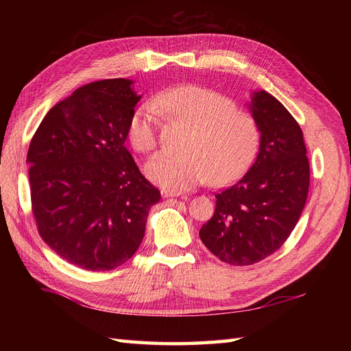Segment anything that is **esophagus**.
I'll use <instances>...</instances> for the list:
<instances>
[{"label":"esophagus","mask_w":351,"mask_h":351,"mask_svg":"<svg viewBox=\"0 0 351 351\" xmlns=\"http://www.w3.org/2000/svg\"><path fill=\"white\" fill-rule=\"evenodd\" d=\"M161 195L162 197H178V196H183L184 193L178 192V190H162Z\"/></svg>","instance_id":"34e87169"}]
</instances>
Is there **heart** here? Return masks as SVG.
I'll return each mask as SVG.
<instances>
[{
    "mask_svg": "<svg viewBox=\"0 0 351 351\" xmlns=\"http://www.w3.org/2000/svg\"><path fill=\"white\" fill-rule=\"evenodd\" d=\"M158 107L192 124L184 152L161 151L145 165L154 183L187 190L206 182L224 184L249 165L259 141L253 117L231 99L209 89L184 84L159 95ZM129 139L136 151L151 152L158 143V114L142 104L129 121Z\"/></svg>",
    "mask_w": 351,
    "mask_h": 351,
    "instance_id": "obj_1",
    "label": "heart"
}]
</instances>
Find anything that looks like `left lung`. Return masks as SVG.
<instances>
[{"label": "left lung", "instance_id": "left-lung-1", "mask_svg": "<svg viewBox=\"0 0 351 351\" xmlns=\"http://www.w3.org/2000/svg\"><path fill=\"white\" fill-rule=\"evenodd\" d=\"M249 110L261 133L249 171L222 190L200 228L205 246L230 265L246 267L277 252L290 237L309 192V161L300 125L265 90H253Z\"/></svg>", "mask_w": 351, "mask_h": 351}]
</instances>
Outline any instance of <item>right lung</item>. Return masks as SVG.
I'll return each instance as SVG.
<instances>
[{"instance_id": "obj_1", "label": "right lung", "mask_w": 351, "mask_h": 351, "mask_svg": "<svg viewBox=\"0 0 351 351\" xmlns=\"http://www.w3.org/2000/svg\"><path fill=\"white\" fill-rule=\"evenodd\" d=\"M141 98L129 79L88 83L54 105L32 137L26 162L38 231L82 269L129 261L161 199L124 146Z\"/></svg>"}]
</instances>
